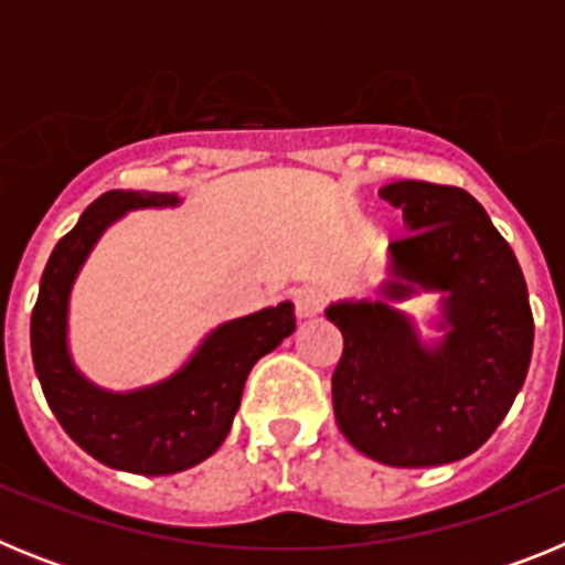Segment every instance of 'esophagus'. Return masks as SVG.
<instances>
[{"label":"esophagus","mask_w":565,"mask_h":565,"mask_svg":"<svg viewBox=\"0 0 565 565\" xmlns=\"http://www.w3.org/2000/svg\"><path fill=\"white\" fill-rule=\"evenodd\" d=\"M326 306V291L322 288H299L294 294V308H297V317L299 319H311L317 317Z\"/></svg>","instance_id":"obj_1"}]
</instances>
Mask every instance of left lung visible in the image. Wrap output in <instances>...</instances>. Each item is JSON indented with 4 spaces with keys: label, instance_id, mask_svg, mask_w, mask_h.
Segmentation results:
<instances>
[{
    "label": "left lung",
    "instance_id": "obj_1",
    "mask_svg": "<svg viewBox=\"0 0 565 565\" xmlns=\"http://www.w3.org/2000/svg\"><path fill=\"white\" fill-rule=\"evenodd\" d=\"M379 198L404 212L407 237L387 246L376 297L337 299L342 331L333 413L362 456L387 467H441L476 452L515 402L535 322L526 279L481 203L456 186L396 181ZM438 292L422 338L398 309Z\"/></svg>",
    "mask_w": 565,
    "mask_h": 565
}]
</instances>
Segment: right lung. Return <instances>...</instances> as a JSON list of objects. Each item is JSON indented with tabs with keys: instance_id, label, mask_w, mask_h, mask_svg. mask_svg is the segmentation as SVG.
Here are the masks:
<instances>
[{
	"instance_id": "1",
	"label": "right lung",
	"mask_w": 565,
	"mask_h": 565,
	"mask_svg": "<svg viewBox=\"0 0 565 565\" xmlns=\"http://www.w3.org/2000/svg\"><path fill=\"white\" fill-rule=\"evenodd\" d=\"M169 192L113 189L89 203L50 254L30 317V351L50 411L84 452L121 472L172 476L206 461L226 441L248 371L297 328L291 302L212 328L167 379L107 391L70 353V297L84 263L113 223L135 209H178Z\"/></svg>"
}]
</instances>
